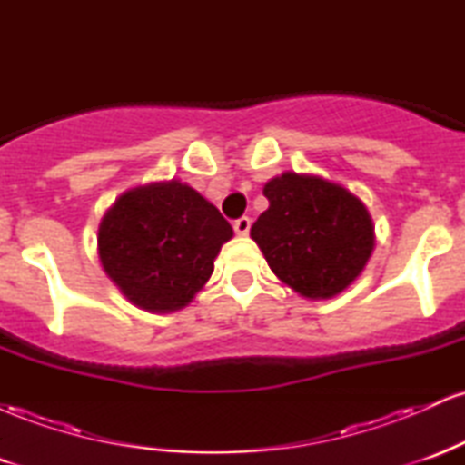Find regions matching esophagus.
<instances>
[{
	"label": "esophagus",
	"instance_id": "obj_1",
	"mask_svg": "<svg viewBox=\"0 0 465 465\" xmlns=\"http://www.w3.org/2000/svg\"><path fill=\"white\" fill-rule=\"evenodd\" d=\"M251 229V218L249 216H240L238 221H233V232L238 233V236H247Z\"/></svg>",
	"mask_w": 465,
	"mask_h": 465
}]
</instances>
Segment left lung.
Here are the masks:
<instances>
[{
	"instance_id": "8db88e82",
	"label": "left lung",
	"mask_w": 465,
	"mask_h": 465,
	"mask_svg": "<svg viewBox=\"0 0 465 465\" xmlns=\"http://www.w3.org/2000/svg\"><path fill=\"white\" fill-rule=\"evenodd\" d=\"M269 210L251 227L271 271L295 292L330 300L365 269L373 251L367 207L343 185L284 173L264 185Z\"/></svg>"
}]
</instances>
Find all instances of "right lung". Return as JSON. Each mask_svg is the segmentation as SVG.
Returning <instances> with one entry per match:
<instances>
[{"label":"right lung","instance_id":"1","mask_svg":"<svg viewBox=\"0 0 465 465\" xmlns=\"http://www.w3.org/2000/svg\"><path fill=\"white\" fill-rule=\"evenodd\" d=\"M233 229L188 183L140 185L109 207L98 227V255L122 295L148 312L188 306L214 271Z\"/></svg>","mask_w":465,"mask_h":465}]
</instances>
